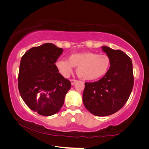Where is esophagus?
Returning <instances> with one entry per match:
<instances>
[{
  "label": "esophagus",
  "instance_id": "esophagus-1",
  "mask_svg": "<svg viewBox=\"0 0 149 149\" xmlns=\"http://www.w3.org/2000/svg\"><path fill=\"white\" fill-rule=\"evenodd\" d=\"M70 81H71V84L72 85H74L75 84V82L77 81L75 80V79H71V80H70Z\"/></svg>",
  "mask_w": 149,
  "mask_h": 149
}]
</instances>
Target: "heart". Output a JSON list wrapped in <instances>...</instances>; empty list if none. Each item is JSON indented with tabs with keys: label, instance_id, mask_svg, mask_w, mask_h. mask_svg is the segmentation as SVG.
<instances>
[{
	"label": "heart",
	"instance_id": "1",
	"mask_svg": "<svg viewBox=\"0 0 149 149\" xmlns=\"http://www.w3.org/2000/svg\"><path fill=\"white\" fill-rule=\"evenodd\" d=\"M110 64V58L107 54L91 52L72 54L68 60L58 59L55 62L58 71L63 77H68L73 68L77 67V75L85 81L101 78L108 72Z\"/></svg>",
	"mask_w": 149,
	"mask_h": 149
}]
</instances>
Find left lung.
Wrapping results in <instances>:
<instances>
[{
  "label": "left lung",
  "instance_id": "left-lung-1",
  "mask_svg": "<svg viewBox=\"0 0 149 149\" xmlns=\"http://www.w3.org/2000/svg\"><path fill=\"white\" fill-rule=\"evenodd\" d=\"M110 57V69L102 79L85 84L83 102L87 110L97 116H107L121 109L132 91L134 79L130 58L120 50L102 46Z\"/></svg>",
  "mask_w": 149,
  "mask_h": 149
}]
</instances>
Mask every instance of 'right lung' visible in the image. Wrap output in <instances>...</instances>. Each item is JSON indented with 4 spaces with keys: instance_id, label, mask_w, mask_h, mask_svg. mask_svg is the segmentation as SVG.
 <instances>
[{
    "instance_id": "right-lung-1",
    "label": "right lung",
    "mask_w": 149,
    "mask_h": 149,
    "mask_svg": "<svg viewBox=\"0 0 149 149\" xmlns=\"http://www.w3.org/2000/svg\"><path fill=\"white\" fill-rule=\"evenodd\" d=\"M63 49L52 43H45L27 50L22 57L18 89L30 109L50 116L58 112L71 88V82L58 71L55 62Z\"/></svg>"
}]
</instances>
